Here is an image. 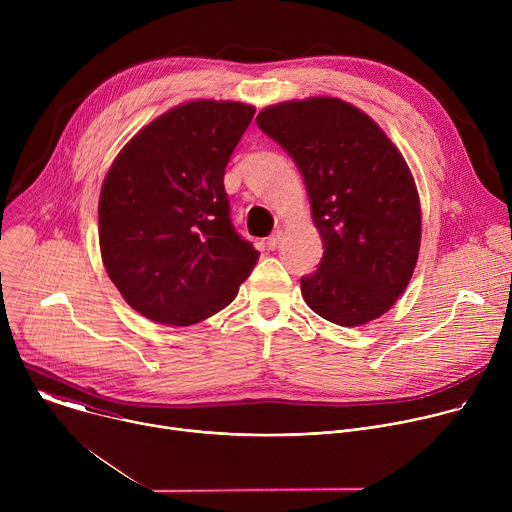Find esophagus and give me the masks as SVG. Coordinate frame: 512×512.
Masks as SVG:
<instances>
[{"label": "esophagus", "instance_id": "obj_1", "mask_svg": "<svg viewBox=\"0 0 512 512\" xmlns=\"http://www.w3.org/2000/svg\"><path fill=\"white\" fill-rule=\"evenodd\" d=\"M281 239H283V235H281V231H277V233H273L269 239H267V249H271V251H275L277 247H279V243H281Z\"/></svg>", "mask_w": 512, "mask_h": 512}]
</instances>
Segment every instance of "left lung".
Wrapping results in <instances>:
<instances>
[{"mask_svg": "<svg viewBox=\"0 0 512 512\" xmlns=\"http://www.w3.org/2000/svg\"><path fill=\"white\" fill-rule=\"evenodd\" d=\"M257 125L300 168L324 243L318 269L300 279L306 304L346 328L383 316L405 291L421 241L403 156L367 113L332 97L271 105Z\"/></svg>", "mask_w": 512, "mask_h": 512, "instance_id": "obj_1", "label": "left lung"}]
</instances>
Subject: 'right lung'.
<instances>
[{"label": "right lung", "mask_w": 512, "mask_h": 512, "mask_svg": "<svg viewBox=\"0 0 512 512\" xmlns=\"http://www.w3.org/2000/svg\"><path fill=\"white\" fill-rule=\"evenodd\" d=\"M255 107L190 101L145 125L115 158L99 198L103 265L123 300L158 324L227 308L259 253L231 223L225 168Z\"/></svg>", "instance_id": "1"}]
</instances>
